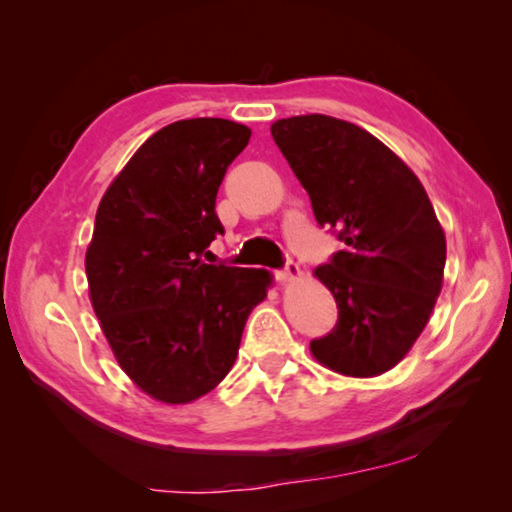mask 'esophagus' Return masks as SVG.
<instances>
[{"instance_id":"34e87169","label":"esophagus","mask_w":512,"mask_h":512,"mask_svg":"<svg viewBox=\"0 0 512 512\" xmlns=\"http://www.w3.org/2000/svg\"><path fill=\"white\" fill-rule=\"evenodd\" d=\"M300 275H302V271H300V266L296 264V262H289L287 266L282 268V271H275V277L280 282H293V280H300Z\"/></svg>"}]
</instances>
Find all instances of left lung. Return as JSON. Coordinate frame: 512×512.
I'll return each mask as SVG.
<instances>
[{
    "label": "left lung",
    "mask_w": 512,
    "mask_h": 512,
    "mask_svg": "<svg viewBox=\"0 0 512 512\" xmlns=\"http://www.w3.org/2000/svg\"><path fill=\"white\" fill-rule=\"evenodd\" d=\"M316 221L345 244L314 275L332 291L339 323L309 350L345 377L395 368L443 289L447 244L418 176L402 158L350 121L327 115L271 126Z\"/></svg>",
    "instance_id": "left-lung-1"
}]
</instances>
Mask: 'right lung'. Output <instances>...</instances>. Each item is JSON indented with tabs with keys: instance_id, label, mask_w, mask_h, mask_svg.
<instances>
[{
	"instance_id": "obj_1",
	"label": "right lung",
	"mask_w": 512,
	"mask_h": 512,
	"mask_svg": "<svg viewBox=\"0 0 512 512\" xmlns=\"http://www.w3.org/2000/svg\"><path fill=\"white\" fill-rule=\"evenodd\" d=\"M250 128L173 121L135 151L103 194L85 273L119 368L153 400L189 404L235 366L246 320L266 298L264 268L205 264L221 235L216 192Z\"/></svg>"
}]
</instances>
